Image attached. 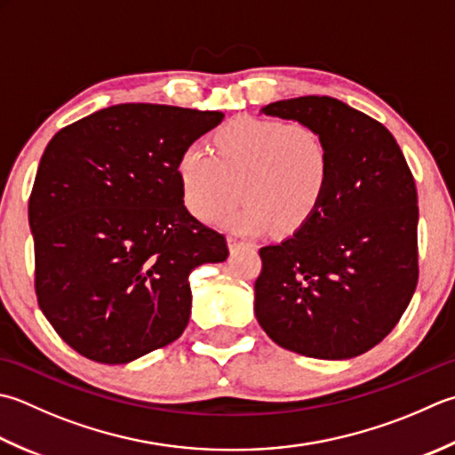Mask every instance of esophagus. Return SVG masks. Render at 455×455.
Listing matches in <instances>:
<instances>
[{"label":"esophagus","instance_id":"esophagus-1","mask_svg":"<svg viewBox=\"0 0 455 455\" xmlns=\"http://www.w3.org/2000/svg\"><path fill=\"white\" fill-rule=\"evenodd\" d=\"M244 246H248L246 240H240V238H236V236H228V248H230V252H235V251H238V248H244Z\"/></svg>","mask_w":455,"mask_h":455}]
</instances>
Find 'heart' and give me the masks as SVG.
<instances>
[{"label": "heart", "instance_id": "1", "mask_svg": "<svg viewBox=\"0 0 455 455\" xmlns=\"http://www.w3.org/2000/svg\"><path fill=\"white\" fill-rule=\"evenodd\" d=\"M185 207L201 220H217L233 207L240 191L244 203L230 222L240 233H260L275 225L296 233L322 207L331 148L309 124L238 118L215 133V154L199 141L177 157Z\"/></svg>", "mask_w": 455, "mask_h": 455}]
</instances>
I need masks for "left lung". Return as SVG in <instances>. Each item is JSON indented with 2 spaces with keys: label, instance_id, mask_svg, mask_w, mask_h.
<instances>
[{
  "label": "left lung",
  "instance_id": "obj_1",
  "mask_svg": "<svg viewBox=\"0 0 455 455\" xmlns=\"http://www.w3.org/2000/svg\"><path fill=\"white\" fill-rule=\"evenodd\" d=\"M309 124L331 148L322 207L280 244L260 248L258 323L274 343L314 359L367 353L393 331L418 283V193L396 140L331 96L264 106Z\"/></svg>",
  "mask_w": 455,
  "mask_h": 455
}]
</instances>
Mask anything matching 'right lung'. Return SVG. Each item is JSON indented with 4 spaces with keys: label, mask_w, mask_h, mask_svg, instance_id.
<instances>
[{
    "label": "right lung",
    "mask_w": 455,
    "mask_h": 455,
    "mask_svg": "<svg viewBox=\"0 0 455 455\" xmlns=\"http://www.w3.org/2000/svg\"><path fill=\"white\" fill-rule=\"evenodd\" d=\"M225 118L116 104L59 130L29 197L35 293L83 357L124 364L180 337L189 274L228 256L225 235L183 204L177 157Z\"/></svg>",
    "instance_id": "1"
}]
</instances>
